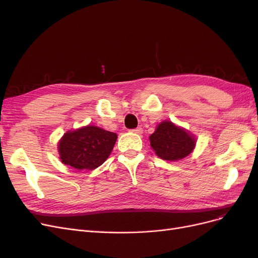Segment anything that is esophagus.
I'll use <instances>...</instances> for the list:
<instances>
[{
	"mask_svg": "<svg viewBox=\"0 0 258 258\" xmlns=\"http://www.w3.org/2000/svg\"><path fill=\"white\" fill-rule=\"evenodd\" d=\"M131 132H134V134H137V135H142L143 134V128L138 127L136 129H132Z\"/></svg>",
	"mask_w": 258,
	"mask_h": 258,
	"instance_id": "1",
	"label": "esophagus"
}]
</instances>
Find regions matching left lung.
Instances as JSON below:
<instances>
[{
  "label": "left lung",
  "mask_w": 258,
  "mask_h": 258,
  "mask_svg": "<svg viewBox=\"0 0 258 258\" xmlns=\"http://www.w3.org/2000/svg\"><path fill=\"white\" fill-rule=\"evenodd\" d=\"M151 146L158 157L175 161L189 155L195 147V139L184 129L171 121H163L150 137Z\"/></svg>",
  "instance_id": "8db88e82"
}]
</instances>
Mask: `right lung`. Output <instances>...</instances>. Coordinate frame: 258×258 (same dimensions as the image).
<instances>
[{"instance_id": "add662e5", "label": "right lung", "mask_w": 258, "mask_h": 258, "mask_svg": "<svg viewBox=\"0 0 258 258\" xmlns=\"http://www.w3.org/2000/svg\"><path fill=\"white\" fill-rule=\"evenodd\" d=\"M117 135L95 126L69 131L59 142L60 159L77 170H93L107 159Z\"/></svg>"}]
</instances>
